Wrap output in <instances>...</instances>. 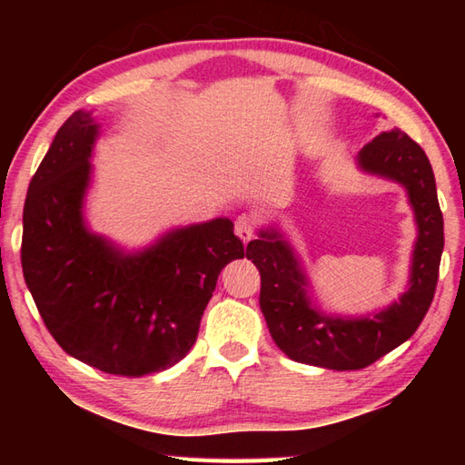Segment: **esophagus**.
Returning a JSON list of instances; mask_svg holds the SVG:
<instances>
[{
	"label": "esophagus",
	"mask_w": 465,
	"mask_h": 465,
	"mask_svg": "<svg viewBox=\"0 0 465 465\" xmlns=\"http://www.w3.org/2000/svg\"><path fill=\"white\" fill-rule=\"evenodd\" d=\"M256 223L258 219L254 213H242L235 219V233H238V238L248 243L252 238H254V232H256Z\"/></svg>",
	"instance_id": "esophagus-1"
}]
</instances>
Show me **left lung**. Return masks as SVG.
Instances as JSON below:
<instances>
[{
  "label": "left lung",
  "instance_id": "left-lung-1",
  "mask_svg": "<svg viewBox=\"0 0 465 465\" xmlns=\"http://www.w3.org/2000/svg\"><path fill=\"white\" fill-rule=\"evenodd\" d=\"M357 163L367 174L402 184L414 209L419 238L412 252L411 287L400 302L373 316H326L312 305L308 277L279 230H262L246 248V258L261 271V310L272 341L297 363L336 371L371 365L416 332L435 297L443 254V213L422 147L393 129L361 149Z\"/></svg>",
  "mask_w": 465,
  "mask_h": 465
}]
</instances>
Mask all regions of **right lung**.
Segmentation results:
<instances>
[{
  "instance_id": "obj_1",
  "label": "right lung",
  "mask_w": 465,
  "mask_h": 465,
  "mask_svg": "<svg viewBox=\"0 0 465 465\" xmlns=\"http://www.w3.org/2000/svg\"><path fill=\"white\" fill-rule=\"evenodd\" d=\"M98 124L77 110L30 180L22 271L46 330L67 355L141 377L193 349L227 262L243 258L230 219L186 225L127 254L84 223Z\"/></svg>"
}]
</instances>
